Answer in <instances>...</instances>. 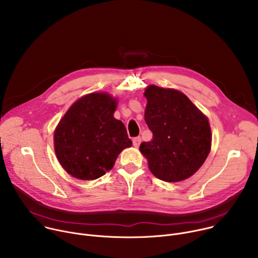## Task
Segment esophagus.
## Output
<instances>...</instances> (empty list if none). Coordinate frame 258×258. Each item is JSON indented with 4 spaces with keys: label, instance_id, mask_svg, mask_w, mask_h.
<instances>
[{
    "label": "esophagus",
    "instance_id": "34e87169",
    "mask_svg": "<svg viewBox=\"0 0 258 258\" xmlns=\"http://www.w3.org/2000/svg\"><path fill=\"white\" fill-rule=\"evenodd\" d=\"M133 144H134V146L136 147V148H138V147H139L140 144H141V138H140V137L135 138V139L133 140Z\"/></svg>",
    "mask_w": 258,
    "mask_h": 258
}]
</instances>
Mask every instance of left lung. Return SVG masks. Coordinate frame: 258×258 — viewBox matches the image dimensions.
Wrapping results in <instances>:
<instances>
[{"mask_svg":"<svg viewBox=\"0 0 258 258\" xmlns=\"http://www.w3.org/2000/svg\"><path fill=\"white\" fill-rule=\"evenodd\" d=\"M145 121L153 133L140 152L153 175L166 182L192 176L211 149L208 117L183 93L175 89L147 86Z\"/></svg>","mask_w":258,"mask_h":258,"instance_id":"8db88e82","label":"left lung"}]
</instances>
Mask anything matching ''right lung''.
Wrapping results in <instances>:
<instances>
[{
	"instance_id": "right-lung-1",
	"label": "right lung",
	"mask_w": 258,
	"mask_h": 258,
	"mask_svg": "<svg viewBox=\"0 0 258 258\" xmlns=\"http://www.w3.org/2000/svg\"><path fill=\"white\" fill-rule=\"evenodd\" d=\"M118 100L94 92L73 103L54 132V150L71 176L94 180L111 170L119 153L132 147L122 121L114 117Z\"/></svg>"
}]
</instances>
